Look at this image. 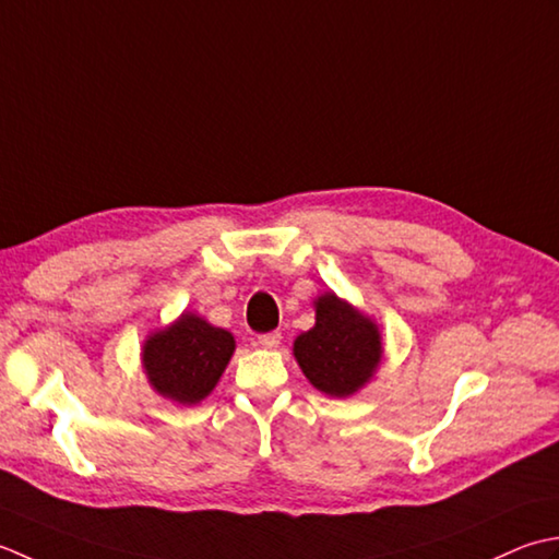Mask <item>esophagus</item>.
I'll return each instance as SVG.
<instances>
[{
	"instance_id": "esophagus-1",
	"label": "esophagus",
	"mask_w": 559,
	"mask_h": 559,
	"mask_svg": "<svg viewBox=\"0 0 559 559\" xmlns=\"http://www.w3.org/2000/svg\"><path fill=\"white\" fill-rule=\"evenodd\" d=\"M280 343H282V333H277V330H272V333H265V335H258V345L263 349H275Z\"/></svg>"
}]
</instances>
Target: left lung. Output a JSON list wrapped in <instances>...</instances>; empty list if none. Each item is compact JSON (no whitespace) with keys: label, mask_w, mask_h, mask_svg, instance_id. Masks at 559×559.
I'll return each mask as SVG.
<instances>
[{"label":"left lung","mask_w":559,"mask_h":559,"mask_svg":"<svg viewBox=\"0 0 559 559\" xmlns=\"http://www.w3.org/2000/svg\"><path fill=\"white\" fill-rule=\"evenodd\" d=\"M313 306L316 325L294 340V357L318 391L347 397L364 389L379 369V325L333 292L318 296Z\"/></svg>","instance_id":"8db88e82"}]
</instances>
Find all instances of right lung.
Listing matches in <instances>:
<instances>
[{"mask_svg": "<svg viewBox=\"0 0 559 559\" xmlns=\"http://www.w3.org/2000/svg\"><path fill=\"white\" fill-rule=\"evenodd\" d=\"M236 340L224 328L186 311L144 340L142 367L152 389L180 405L204 401L229 364Z\"/></svg>", "mask_w": 559, "mask_h": 559, "instance_id": "add662e5", "label": "right lung"}]
</instances>
